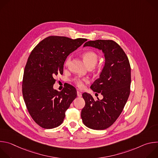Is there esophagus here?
Instances as JSON below:
<instances>
[{
  "label": "esophagus",
  "mask_w": 158,
  "mask_h": 158,
  "mask_svg": "<svg viewBox=\"0 0 158 158\" xmlns=\"http://www.w3.org/2000/svg\"><path fill=\"white\" fill-rule=\"evenodd\" d=\"M77 95L78 97H81L82 96V93L79 91H77Z\"/></svg>",
  "instance_id": "obj_1"
}]
</instances>
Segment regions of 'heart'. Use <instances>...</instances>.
Instances as JSON below:
<instances>
[{"instance_id": "obj_1", "label": "heart", "mask_w": 158, "mask_h": 158, "mask_svg": "<svg viewBox=\"0 0 158 158\" xmlns=\"http://www.w3.org/2000/svg\"><path fill=\"white\" fill-rule=\"evenodd\" d=\"M83 58H84L85 62L89 67H93L98 62L99 57V55L96 52L89 51H87L84 53ZM71 59V56L68 57V58L66 59V60L65 62V66H67L69 64ZM87 81H88V80L85 78L81 79L79 77H75L73 79V82L76 84V85L77 87H79L80 88L83 87L84 83Z\"/></svg>"}]
</instances>
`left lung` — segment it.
Segmentation results:
<instances>
[{"mask_svg": "<svg viewBox=\"0 0 158 158\" xmlns=\"http://www.w3.org/2000/svg\"><path fill=\"white\" fill-rule=\"evenodd\" d=\"M85 46L102 50L106 61L99 78L91 86L93 91L103 96V99L95 100L91 94L83 93L85 104L81 111V118L87 127L103 130L117 120L128 99L131 65L126 53L114 40H90L84 44Z\"/></svg>", "mask_w": 158, "mask_h": 158, "instance_id": "left-lung-1", "label": "left lung"}]
</instances>
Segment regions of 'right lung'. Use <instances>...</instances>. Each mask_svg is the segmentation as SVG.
Masks as SVG:
<instances>
[{"label":"right lung","mask_w":158,"mask_h":158,"mask_svg":"<svg viewBox=\"0 0 158 158\" xmlns=\"http://www.w3.org/2000/svg\"><path fill=\"white\" fill-rule=\"evenodd\" d=\"M87 40L49 36L40 41L27 59L22 79V95L31 116L39 126L52 129L60 125L65 113L77 97L74 87L66 85L60 92L53 89L54 77L63 74L64 64Z\"/></svg>","instance_id":"right-lung-1"}]
</instances>
